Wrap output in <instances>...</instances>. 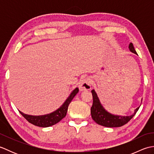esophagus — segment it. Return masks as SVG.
<instances>
[{"label":"esophagus","mask_w":154,"mask_h":154,"mask_svg":"<svg viewBox=\"0 0 154 154\" xmlns=\"http://www.w3.org/2000/svg\"><path fill=\"white\" fill-rule=\"evenodd\" d=\"M91 80L89 79V78H85L83 80L81 81V82L79 83V90L81 91H89L91 89Z\"/></svg>","instance_id":"34e87169"}]
</instances>
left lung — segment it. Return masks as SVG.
<instances>
[{"instance_id": "left-lung-1", "label": "left lung", "mask_w": 154, "mask_h": 154, "mask_svg": "<svg viewBox=\"0 0 154 154\" xmlns=\"http://www.w3.org/2000/svg\"><path fill=\"white\" fill-rule=\"evenodd\" d=\"M128 48L130 51L132 53L137 54L132 43L129 44ZM93 94V105L91 108V114L93 120L99 125L105 126V127H120L124 124L128 123L131 120L133 116L135 115L137 111L138 110L139 107L136 109L134 113L130 116H119L114 115V114H110V112L104 109V108L101 104L99 97L95 92V91L93 89L91 91Z\"/></svg>"}]
</instances>
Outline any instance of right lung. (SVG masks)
Returning <instances> with one entry per match:
<instances>
[{
	"instance_id": "obj_1",
	"label": "right lung",
	"mask_w": 154,
	"mask_h": 154,
	"mask_svg": "<svg viewBox=\"0 0 154 154\" xmlns=\"http://www.w3.org/2000/svg\"><path fill=\"white\" fill-rule=\"evenodd\" d=\"M78 92H79V89L77 87L76 89H75L72 91L69 97L67 98V100L65 101V103L62 104L61 107L51 113L41 116H32L26 114L20 110L19 112L29 122L34 124L35 126L43 128L53 126L60 122L61 120L63 119L66 116L68 106Z\"/></svg>"
}]
</instances>
